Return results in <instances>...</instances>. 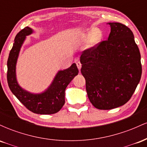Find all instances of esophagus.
I'll return each instance as SVG.
<instances>
[{"label":"esophagus","mask_w":147,"mask_h":147,"mask_svg":"<svg viewBox=\"0 0 147 147\" xmlns=\"http://www.w3.org/2000/svg\"><path fill=\"white\" fill-rule=\"evenodd\" d=\"M77 68H78L79 70H81V68H82V63H81L79 61L77 62Z\"/></svg>","instance_id":"obj_1"}]
</instances>
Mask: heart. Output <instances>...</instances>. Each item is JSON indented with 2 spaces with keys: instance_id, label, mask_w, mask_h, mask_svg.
Listing matches in <instances>:
<instances>
[{
  "instance_id": "obj_1",
  "label": "heart",
  "mask_w": 147,
  "mask_h": 147,
  "mask_svg": "<svg viewBox=\"0 0 147 147\" xmlns=\"http://www.w3.org/2000/svg\"><path fill=\"white\" fill-rule=\"evenodd\" d=\"M101 38H102V35L97 30H92L86 36V38L87 40H91V43L92 44H96L97 43L100 41Z\"/></svg>"
}]
</instances>
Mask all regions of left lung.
I'll list each match as a JSON object with an SVG mask.
<instances>
[{"label":"left lung","mask_w":147,"mask_h":147,"mask_svg":"<svg viewBox=\"0 0 147 147\" xmlns=\"http://www.w3.org/2000/svg\"><path fill=\"white\" fill-rule=\"evenodd\" d=\"M109 24L108 39L85 50L80 57L88 97L100 110L125 104L142 75L140 52L132 31L122 23Z\"/></svg>","instance_id":"1"}]
</instances>
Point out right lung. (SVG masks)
Segmentation results:
<instances>
[{
    "label": "right lung",
    "mask_w": 147,
    "mask_h": 147,
    "mask_svg": "<svg viewBox=\"0 0 147 147\" xmlns=\"http://www.w3.org/2000/svg\"><path fill=\"white\" fill-rule=\"evenodd\" d=\"M32 30L25 27L16 34L12 48L7 60V79L9 89L16 98L28 110L41 115L54 114L59 112L65 104V90L72 79L78 75L77 65L73 63L70 68L57 73L53 82L45 92L32 94L22 89L16 78V64L20 49L25 36L32 33Z\"/></svg>",
    "instance_id": "1"
}]
</instances>
